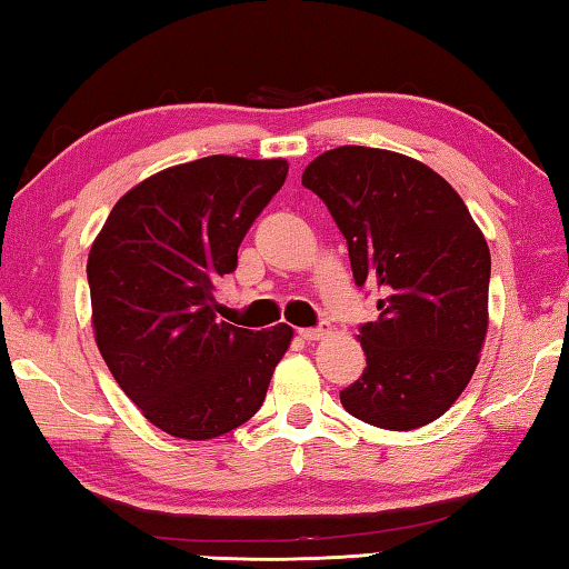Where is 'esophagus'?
I'll return each instance as SVG.
<instances>
[{
    "mask_svg": "<svg viewBox=\"0 0 569 569\" xmlns=\"http://www.w3.org/2000/svg\"><path fill=\"white\" fill-rule=\"evenodd\" d=\"M298 336H301L303 341H319V339H323L326 336V329H298Z\"/></svg>",
    "mask_w": 569,
    "mask_h": 569,
    "instance_id": "1",
    "label": "esophagus"
}]
</instances>
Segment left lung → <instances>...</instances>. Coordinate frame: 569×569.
<instances>
[{"label":"left lung","mask_w":569,"mask_h":569,"mask_svg":"<svg viewBox=\"0 0 569 569\" xmlns=\"http://www.w3.org/2000/svg\"><path fill=\"white\" fill-rule=\"evenodd\" d=\"M346 238L356 286L379 288L359 326L361 379L341 391L351 417L391 431L439 419L475 373L487 336V240L465 200L423 162L343 146L303 170Z\"/></svg>","instance_id":"left-lung-1"}]
</instances>
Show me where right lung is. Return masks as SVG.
<instances>
[{
	"label": "right lung",
	"instance_id": "add662e5",
	"mask_svg": "<svg viewBox=\"0 0 569 569\" xmlns=\"http://www.w3.org/2000/svg\"><path fill=\"white\" fill-rule=\"evenodd\" d=\"M288 176L286 160L210 156L124 192L88 258L94 341L150 423L203 441L261 409L291 326L216 319V283Z\"/></svg>",
	"mask_w": 569,
	"mask_h": 569
}]
</instances>
